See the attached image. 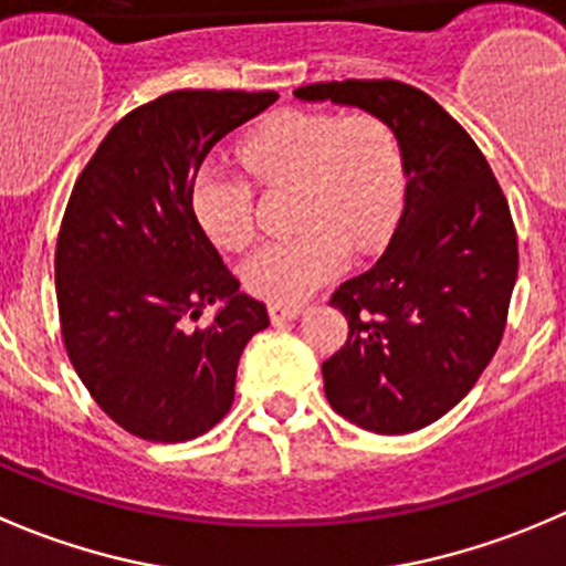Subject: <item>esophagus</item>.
I'll return each mask as SVG.
<instances>
[{
  "label": "esophagus",
  "mask_w": 566,
  "mask_h": 566,
  "mask_svg": "<svg viewBox=\"0 0 566 566\" xmlns=\"http://www.w3.org/2000/svg\"><path fill=\"white\" fill-rule=\"evenodd\" d=\"M304 312V306L298 304H271L268 306V315H271V323H284V321H295V317Z\"/></svg>",
  "instance_id": "obj_1"
}]
</instances>
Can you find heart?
<instances>
[{"mask_svg": "<svg viewBox=\"0 0 566 566\" xmlns=\"http://www.w3.org/2000/svg\"><path fill=\"white\" fill-rule=\"evenodd\" d=\"M245 171L262 185H293L287 240L256 249L240 268L245 290L271 304H295L337 276L348 249L367 254L392 229L403 193L395 135L373 115L339 118L315 109H282L240 144ZM251 185L218 166L199 168L190 188L196 223L216 245L251 240Z\"/></svg>", "mask_w": 566, "mask_h": 566, "instance_id": "b5f03b06", "label": "heart"}]
</instances>
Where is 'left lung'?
I'll return each mask as SVG.
<instances>
[{"label":"left lung","mask_w":566,"mask_h":566,"mask_svg":"<svg viewBox=\"0 0 566 566\" xmlns=\"http://www.w3.org/2000/svg\"><path fill=\"white\" fill-rule=\"evenodd\" d=\"M293 96L365 109L398 140L403 212L376 265L332 295L350 332L323 361V389L359 429L409 434L451 411L501 345L517 282L506 196L473 137L429 93L345 80Z\"/></svg>","instance_id":"obj_1"}]
</instances>
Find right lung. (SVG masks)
<instances>
[{
  "mask_svg": "<svg viewBox=\"0 0 566 566\" xmlns=\"http://www.w3.org/2000/svg\"><path fill=\"white\" fill-rule=\"evenodd\" d=\"M279 93L174 91L118 120L71 190L54 254L63 343L104 415L140 440L185 442L223 420L238 361L268 328L196 223L212 146ZM221 303L207 329H190Z\"/></svg>",
  "mask_w": 566,
  "mask_h": 566,
  "instance_id": "right-lung-1",
  "label": "right lung"
}]
</instances>
